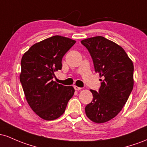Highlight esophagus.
<instances>
[{"label":"esophagus","instance_id":"obj_1","mask_svg":"<svg viewBox=\"0 0 147 147\" xmlns=\"http://www.w3.org/2000/svg\"><path fill=\"white\" fill-rule=\"evenodd\" d=\"M74 89H75L76 90H78H78H80L82 89L81 87H79L78 86H76V85H74Z\"/></svg>","mask_w":147,"mask_h":147}]
</instances>
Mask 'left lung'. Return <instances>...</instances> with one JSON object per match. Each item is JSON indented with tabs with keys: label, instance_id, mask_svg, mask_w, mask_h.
<instances>
[{
	"label": "left lung",
	"instance_id": "8db88e82",
	"mask_svg": "<svg viewBox=\"0 0 147 147\" xmlns=\"http://www.w3.org/2000/svg\"><path fill=\"white\" fill-rule=\"evenodd\" d=\"M90 52L95 71L99 74L98 92L91 90L93 99L85 107L87 117L94 122L105 123L122 110L133 88V64L123 48L97 36L81 41Z\"/></svg>",
	"mask_w": 147,
	"mask_h": 147
}]
</instances>
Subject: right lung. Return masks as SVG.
<instances>
[{
	"mask_svg": "<svg viewBox=\"0 0 147 147\" xmlns=\"http://www.w3.org/2000/svg\"><path fill=\"white\" fill-rule=\"evenodd\" d=\"M76 41L55 35L34 44L23 55L20 82L32 110L45 120H54L65 113L74 94V87L53 81L62 69V60Z\"/></svg>",
	"mask_w": 147,
	"mask_h": 147,
	"instance_id": "obj_1",
	"label": "right lung"
}]
</instances>
